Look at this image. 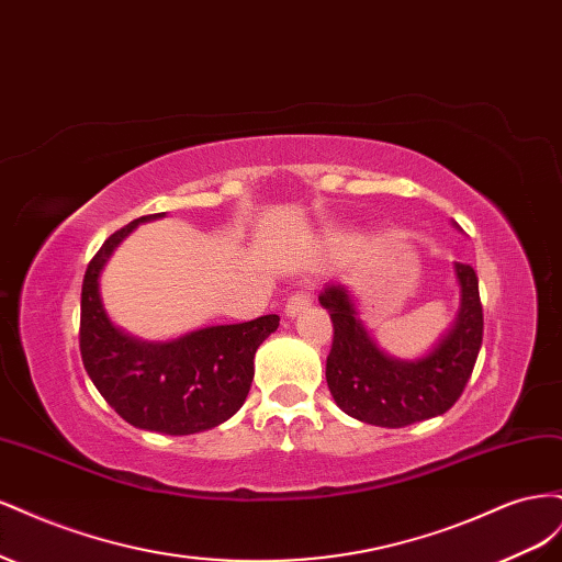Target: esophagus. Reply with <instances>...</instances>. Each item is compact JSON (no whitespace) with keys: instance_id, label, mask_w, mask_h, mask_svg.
I'll list each match as a JSON object with an SVG mask.
<instances>
[{"instance_id":"1","label":"esophagus","mask_w":562,"mask_h":562,"mask_svg":"<svg viewBox=\"0 0 562 562\" xmlns=\"http://www.w3.org/2000/svg\"><path fill=\"white\" fill-rule=\"evenodd\" d=\"M310 304H312L310 288H302V291H297V293H293L291 297H288V302H285V316L293 318V316H297L300 312L307 310Z\"/></svg>"}]
</instances>
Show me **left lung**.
I'll list each match as a JSON object with an SVG mask.
<instances>
[{
    "instance_id": "8db88e82",
    "label": "left lung",
    "mask_w": 562,
    "mask_h": 562,
    "mask_svg": "<svg viewBox=\"0 0 562 562\" xmlns=\"http://www.w3.org/2000/svg\"><path fill=\"white\" fill-rule=\"evenodd\" d=\"M452 227L459 229L457 223ZM459 312L452 326L419 359L389 356L370 335L349 285L328 283L318 295L333 318V349L326 361L328 389L349 417L398 429L448 413L462 396L483 345L479 277L454 262Z\"/></svg>"
}]
</instances>
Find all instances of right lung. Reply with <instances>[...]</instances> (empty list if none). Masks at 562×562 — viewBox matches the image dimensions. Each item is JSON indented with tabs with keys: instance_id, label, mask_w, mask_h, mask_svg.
Listing matches in <instances>:
<instances>
[{
	"instance_id": "1",
	"label": "right lung",
	"mask_w": 562,
	"mask_h": 562,
	"mask_svg": "<svg viewBox=\"0 0 562 562\" xmlns=\"http://www.w3.org/2000/svg\"><path fill=\"white\" fill-rule=\"evenodd\" d=\"M164 215L133 220L95 252L81 285L79 347L91 382L119 417L145 431L190 436L227 422L244 405L255 351L279 328V316L199 328L166 342H147L114 326L100 274L135 227Z\"/></svg>"
}]
</instances>
